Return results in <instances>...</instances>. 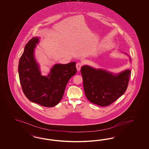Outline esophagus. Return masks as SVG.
Returning <instances> with one entry per match:
<instances>
[{
  "label": "esophagus",
  "mask_w": 149,
  "mask_h": 149,
  "mask_svg": "<svg viewBox=\"0 0 149 149\" xmlns=\"http://www.w3.org/2000/svg\"><path fill=\"white\" fill-rule=\"evenodd\" d=\"M82 64L81 62H77V65H76V67H77V71H80L81 68L82 67Z\"/></svg>",
  "instance_id": "34e87169"
}]
</instances>
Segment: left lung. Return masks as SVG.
I'll list each match as a JSON object with an SVG mask.
<instances>
[{
    "instance_id": "left-lung-1",
    "label": "left lung",
    "mask_w": 149,
    "mask_h": 149,
    "mask_svg": "<svg viewBox=\"0 0 149 149\" xmlns=\"http://www.w3.org/2000/svg\"><path fill=\"white\" fill-rule=\"evenodd\" d=\"M87 98L91 103L106 107L113 103L126 91L131 71L125 70L117 75L87 65L81 69Z\"/></svg>"
}]
</instances>
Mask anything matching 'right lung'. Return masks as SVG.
Returning a JSON list of instances; mask_svg holds the SVG:
<instances>
[{
    "mask_svg": "<svg viewBox=\"0 0 149 149\" xmlns=\"http://www.w3.org/2000/svg\"><path fill=\"white\" fill-rule=\"evenodd\" d=\"M39 38H32L25 46L18 64V74L23 92L30 101L46 107L58 104L70 77L77 73L75 62L55 64L47 77L41 75L34 57Z\"/></svg>",
    "mask_w": 149,
    "mask_h": 149,
    "instance_id": "right-lung-1",
    "label": "right lung"
}]
</instances>
